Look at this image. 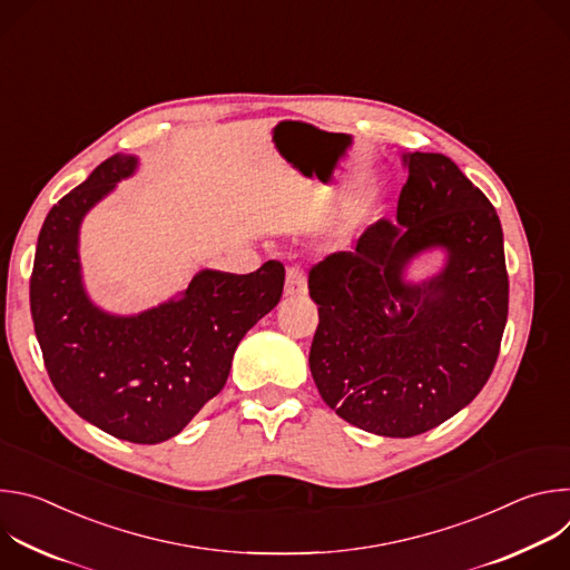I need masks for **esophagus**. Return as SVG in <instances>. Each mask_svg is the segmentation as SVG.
<instances>
[{"instance_id":"1","label":"esophagus","mask_w":570,"mask_h":570,"mask_svg":"<svg viewBox=\"0 0 570 570\" xmlns=\"http://www.w3.org/2000/svg\"><path fill=\"white\" fill-rule=\"evenodd\" d=\"M284 295L286 297H299L306 295V277L297 266L286 268V284H284Z\"/></svg>"}]
</instances>
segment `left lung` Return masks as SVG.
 I'll list each match as a JSON object with an SVG mask.
<instances>
[{"mask_svg": "<svg viewBox=\"0 0 570 570\" xmlns=\"http://www.w3.org/2000/svg\"><path fill=\"white\" fill-rule=\"evenodd\" d=\"M396 223L381 218L354 250L308 273L317 330L308 367L345 422L383 438L426 433L490 379L508 322L503 229L487 196L440 153L403 155ZM444 247L443 273L409 285L402 271Z\"/></svg>", "mask_w": 570, "mask_h": 570, "instance_id": "left-lung-1", "label": "left lung"}]
</instances>
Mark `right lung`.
Listing matches in <instances>:
<instances>
[{"label":"right lung","mask_w":570,"mask_h":570,"mask_svg":"<svg viewBox=\"0 0 570 570\" xmlns=\"http://www.w3.org/2000/svg\"><path fill=\"white\" fill-rule=\"evenodd\" d=\"M135 169L137 157L117 153L51 207L29 295L45 367L69 409L119 440L157 444L223 390L236 345L282 297L284 266L200 271L180 299L137 315L101 311L80 277L78 229Z\"/></svg>","instance_id":"1"}]
</instances>
